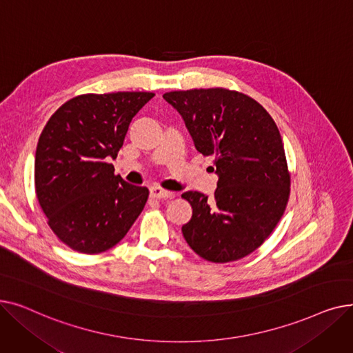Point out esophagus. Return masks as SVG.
Instances as JSON below:
<instances>
[{
  "label": "esophagus",
  "instance_id": "1",
  "mask_svg": "<svg viewBox=\"0 0 353 353\" xmlns=\"http://www.w3.org/2000/svg\"><path fill=\"white\" fill-rule=\"evenodd\" d=\"M150 196L154 199H169V197H173L174 193L170 190H164L161 188L153 186V188H150Z\"/></svg>",
  "mask_w": 353,
  "mask_h": 353
}]
</instances>
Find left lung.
<instances>
[{
	"mask_svg": "<svg viewBox=\"0 0 353 353\" xmlns=\"http://www.w3.org/2000/svg\"><path fill=\"white\" fill-rule=\"evenodd\" d=\"M163 99L184 120L194 147L213 156L214 200L186 192L193 209L181 232L214 263L233 262L261 246L283 216L290 176L276 123L256 100L226 88L170 91Z\"/></svg>",
	"mask_w": 353,
	"mask_h": 353,
	"instance_id": "8db88e82",
	"label": "left lung"
}]
</instances>
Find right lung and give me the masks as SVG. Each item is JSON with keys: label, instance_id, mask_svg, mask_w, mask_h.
Instances as JSON below:
<instances>
[{"label": "right lung", "instance_id": "add662e5", "mask_svg": "<svg viewBox=\"0 0 353 353\" xmlns=\"http://www.w3.org/2000/svg\"><path fill=\"white\" fill-rule=\"evenodd\" d=\"M153 92L83 94L64 103L37 144L35 193L48 226L72 250L94 254L127 234L144 209L148 189L114 174L133 117Z\"/></svg>", "mask_w": 353, "mask_h": 353}]
</instances>
